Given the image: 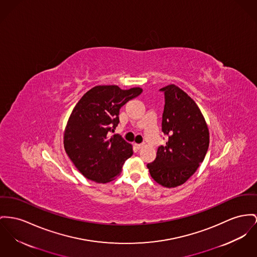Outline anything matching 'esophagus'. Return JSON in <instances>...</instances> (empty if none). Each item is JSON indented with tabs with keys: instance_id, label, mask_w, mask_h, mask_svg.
Segmentation results:
<instances>
[{
	"instance_id": "1",
	"label": "esophagus",
	"mask_w": 257,
	"mask_h": 257,
	"mask_svg": "<svg viewBox=\"0 0 257 257\" xmlns=\"http://www.w3.org/2000/svg\"><path fill=\"white\" fill-rule=\"evenodd\" d=\"M144 146V143H140V144H136V147H137V149H140V148H142Z\"/></svg>"
}]
</instances>
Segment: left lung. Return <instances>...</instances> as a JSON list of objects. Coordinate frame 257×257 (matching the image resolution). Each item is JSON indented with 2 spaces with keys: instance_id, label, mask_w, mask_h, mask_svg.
<instances>
[{
  "instance_id": "8db88e82",
  "label": "left lung",
  "mask_w": 257,
  "mask_h": 257,
  "mask_svg": "<svg viewBox=\"0 0 257 257\" xmlns=\"http://www.w3.org/2000/svg\"><path fill=\"white\" fill-rule=\"evenodd\" d=\"M160 91L165 94L162 131L169 140L159 146L147 168L157 183L173 188L185 183L203 163L209 134L201 110L186 92L174 85Z\"/></svg>"
}]
</instances>
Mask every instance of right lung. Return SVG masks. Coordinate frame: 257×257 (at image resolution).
<instances>
[{"mask_svg": "<svg viewBox=\"0 0 257 257\" xmlns=\"http://www.w3.org/2000/svg\"><path fill=\"white\" fill-rule=\"evenodd\" d=\"M142 88L120 89L97 86L89 89L74 107L64 133V148L70 160L89 180L106 183L120 174L133 147L114 132L120 109L141 94Z\"/></svg>", "mask_w": 257, "mask_h": 257, "instance_id": "right-lung-1", "label": "right lung"}]
</instances>
